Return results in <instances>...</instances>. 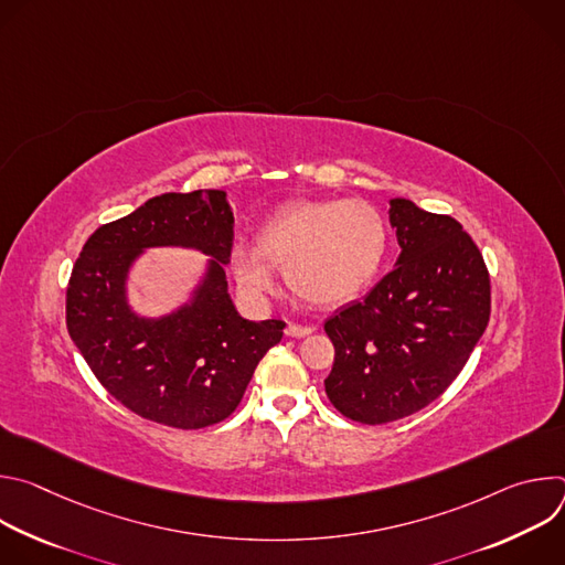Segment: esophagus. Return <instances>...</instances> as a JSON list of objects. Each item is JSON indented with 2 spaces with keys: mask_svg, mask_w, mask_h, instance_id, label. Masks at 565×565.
<instances>
[{
  "mask_svg": "<svg viewBox=\"0 0 565 565\" xmlns=\"http://www.w3.org/2000/svg\"><path fill=\"white\" fill-rule=\"evenodd\" d=\"M315 329L312 327H301V324H288L286 327V335L288 338H306L310 335Z\"/></svg>",
  "mask_w": 565,
  "mask_h": 565,
  "instance_id": "1",
  "label": "esophagus"
}]
</instances>
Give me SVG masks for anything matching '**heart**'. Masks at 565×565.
I'll list each match as a JSON object with an SVG mask.
<instances>
[{
  "label": "heart",
  "instance_id": "obj_1",
  "mask_svg": "<svg viewBox=\"0 0 565 565\" xmlns=\"http://www.w3.org/2000/svg\"><path fill=\"white\" fill-rule=\"evenodd\" d=\"M386 223L364 201H292L257 230V248L232 246L230 270L253 297L277 286L286 270L290 288L310 303L338 306L355 299L380 273L386 255Z\"/></svg>",
  "mask_w": 565,
  "mask_h": 565
}]
</instances>
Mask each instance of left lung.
Returning a JSON list of instances; mask_svg holds the SVG:
<instances>
[{"label": "left lung", "mask_w": 565, "mask_h": 565, "mask_svg": "<svg viewBox=\"0 0 565 565\" xmlns=\"http://www.w3.org/2000/svg\"><path fill=\"white\" fill-rule=\"evenodd\" d=\"M388 205L395 268L324 324L335 347L327 395L362 425L425 409L462 371L490 321V275L462 225L409 199Z\"/></svg>", "instance_id": "1"}]
</instances>
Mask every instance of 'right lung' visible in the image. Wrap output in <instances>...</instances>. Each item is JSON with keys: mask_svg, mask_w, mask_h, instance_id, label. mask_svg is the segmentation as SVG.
Returning a JSON list of instances; mask_svg holds the SVG:
<instances>
[{"mask_svg": "<svg viewBox=\"0 0 565 565\" xmlns=\"http://www.w3.org/2000/svg\"><path fill=\"white\" fill-rule=\"evenodd\" d=\"M234 216L223 190L160 194L100 225L66 288V329L100 384L145 420L203 429L225 420L259 360L281 342V319L241 317L225 279ZM149 247L201 249L206 273L177 311L136 313L126 297L130 266Z\"/></svg>", "mask_w": 565, "mask_h": 565, "instance_id": "obj_1", "label": "right lung"}]
</instances>
